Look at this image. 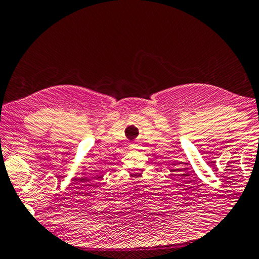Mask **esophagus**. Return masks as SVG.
<instances>
[{
	"label": "esophagus",
	"mask_w": 259,
	"mask_h": 259,
	"mask_svg": "<svg viewBox=\"0 0 259 259\" xmlns=\"http://www.w3.org/2000/svg\"><path fill=\"white\" fill-rule=\"evenodd\" d=\"M131 147H132V148L134 149V148H137V145H132V146H131Z\"/></svg>",
	"instance_id": "34e87169"
}]
</instances>
